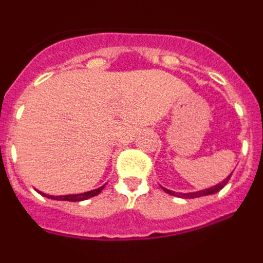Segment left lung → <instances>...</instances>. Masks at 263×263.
Here are the masks:
<instances>
[{
	"mask_svg": "<svg viewBox=\"0 0 263 263\" xmlns=\"http://www.w3.org/2000/svg\"><path fill=\"white\" fill-rule=\"evenodd\" d=\"M231 176H232V174L228 176L227 179H224L222 182L218 183V184L213 185V187H211V188H206V190H203V191L182 194V192H174V191H171V190H167V188H164V187H162V190H163L164 192H167L168 195H173V196H176V197H183V199H195V197H201V196H206V195H213V194H216V192L220 191V190H222V188H224V185L229 182Z\"/></svg>",
	"mask_w": 263,
	"mask_h": 263,
	"instance_id": "8db88e82",
	"label": "left lung"
}]
</instances>
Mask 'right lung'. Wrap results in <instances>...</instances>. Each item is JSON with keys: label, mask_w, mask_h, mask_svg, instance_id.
<instances>
[{"label": "right lung", "mask_w": 263, "mask_h": 263, "mask_svg": "<svg viewBox=\"0 0 263 263\" xmlns=\"http://www.w3.org/2000/svg\"><path fill=\"white\" fill-rule=\"evenodd\" d=\"M103 187L97 188V190H93V191H88V192H83V194H75V195H63V196H52V195H47V194H43V192L38 191L42 196L48 197V199H52V200H63V201H83V200H87V199H90V197L96 196L99 195L100 192L103 191Z\"/></svg>", "instance_id": "right-lung-1"}]
</instances>
